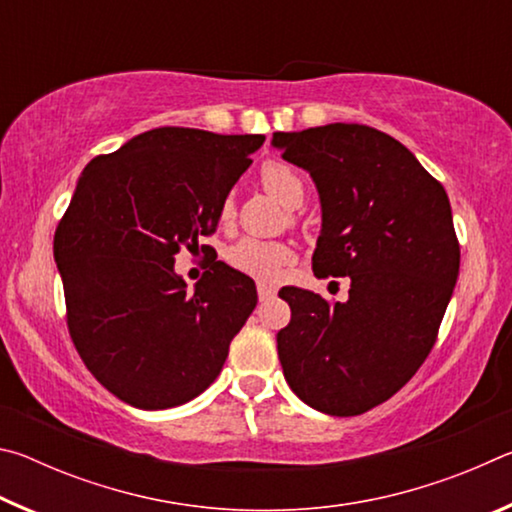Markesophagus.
<instances>
[{
  "instance_id": "1",
  "label": "esophagus",
  "mask_w": 512,
  "mask_h": 512,
  "mask_svg": "<svg viewBox=\"0 0 512 512\" xmlns=\"http://www.w3.org/2000/svg\"><path fill=\"white\" fill-rule=\"evenodd\" d=\"M275 287H273V284H264V282H259L257 284V293H259V300H268V298H273L275 296Z\"/></svg>"
}]
</instances>
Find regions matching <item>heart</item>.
I'll return each mask as SVG.
<instances>
[{
	"label": "heart",
	"instance_id": "1",
	"mask_svg": "<svg viewBox=\"0 0 512 512\" xmlns=\"http://www.w3.org/2000/svg\"><path fill=\"white\" fill-rule=\"evenodd\" d=\"M259 183L268 194L287 207H298L305 201V180L291 164L282 160H268L259 169ZM235 219V198L225 196L219 205L221 225H230ZM225 259L232 268L259 282L280 280L284 266L293 262L291 246L282 241H262V239H239L225 250Z\"/></svg>",
	"mask_w": 512,
	"mask_h": 512
}]
</instances>
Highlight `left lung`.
I'll return each instance as SVG.
<instances>
[{
    "mask_svg": "<svg viewBox=\"0 0 512 512\" xmlns=\"http://www.w3.org/2000/svg\"><path fill=\"white\" fill-rule=\"evenodd\" d=\"M314 178L316 277H350L348 302L287 287L277 354L291 391L339 418L386 402L429 357L461 264L445 187L395 137L363 124L273 133Z\"/></svg>",
    "mask_w": 512,
    "mask_h": 512,
    "instance_id": "left-lung-1",
    "label": "left lung"
}]
</instances>
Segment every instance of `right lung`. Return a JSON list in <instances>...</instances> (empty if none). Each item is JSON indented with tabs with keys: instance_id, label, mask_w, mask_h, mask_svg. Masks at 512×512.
Instances as JSON below:
<instances>
[{
	"instance_id": "add662e5",
	"label": "right lung",
	"mask_w": 512,
	"mask_h": 512,
	"mask_svg": "<svg viewBox=\"0 0 512 512\" xmlns=\"http://www.w3.org/2000/svg\"><path fill=\"white\" fill-rule=\"evenodd\" d=\"M264 140L162 126L81 173L54 259L74 348L121 402L171 409L219 377L257 305L255 282L212 262L187 291L173 257L214 235L221 201Z\"/></svg>"
}]
</instances>
